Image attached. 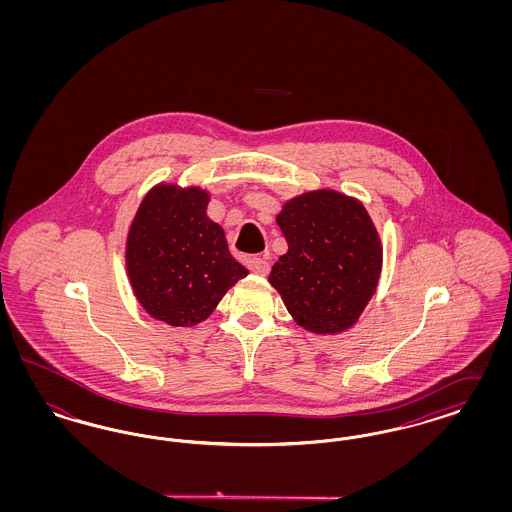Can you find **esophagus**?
Returning <instances> with one entry per match:
<instances>
[{
    "label": "esophagus",
    "instance_id": "1",
    "mask_svg": "<svg viewBox=\"0 0 512 512\" xmlns=\"http://www.w3.org/2000/svg\"><path fill=\"white\" fill-rule=\"evenodd\" d=\"M247 267L257 276H267L268 270H270L267 259H263V257H251L247 261Z\"/></svg>",
    "mask_w": 512,
    "mask_h": 512
}]
</instances>
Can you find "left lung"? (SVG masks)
I'll return each mask as SVG.
<instances>
[{"label":"left lung","mask_w":512,"mask_h":512,"mask_svg":"<svg viewBox=\"0 0 512 512\" xmlns=\"http://www.w3.org/2000/svg\"><path fill=\"white\" fill-rule=\"evenodd\" d=\"M276 222L288 251L268 282L311 334L349 330L378 290L384 245L365 205L336 190H311L282 205Z\"/></svg>","instance_id":"left-lung-1"}]
</instances>
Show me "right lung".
Segmentation results:
<instances>
[{"label": "right lung", "instance_id": "add662e5", "mask_svg": "<svg viewBox=\"0 0 512 512\" xmlns=\"http://www.w3.org/2000/svg\"><path fill=\"white\" fill-rule=\"evenodd\" d=\"M211 194L199 186L155 184L130 220L124 263L134 297L149 317L190 328L249 274L228 251L222 226L209 219Z\"/></svg>", "mask_w": 512, "mask_h": 512}]
</instances>
